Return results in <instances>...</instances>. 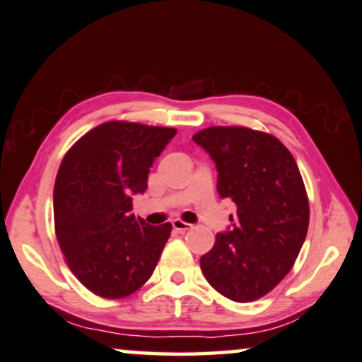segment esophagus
I'll list each match as a JSON object with an SVG mask.
<instances>
[{
  "label": "esophagus",
  "mask_w": 362,
  "mask_h": 362,
  "mask_svg": "<svg viewBox=\"0 0 362 362\" xmlns=\"http://www.w3.org/2000/svg\"><path fill=\"white\" fill-rule=\"evenodd\" d=\"M172 226H173V230L180 231V233H185V231L192 230V225L187 223V221H182V220H173Z\"/></svg>",
  "instance_id": "esophagus-1"
}]
</instances>
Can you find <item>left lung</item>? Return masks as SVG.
Instances as JSON below:
<instances>
[{
	"label": "left lung",
	"mask_w": 362,
	"mask_h": 362,
	"mask_svg": "<svg viewBox=\"0 0 362 362\" xmlns=\"http://www.w3.org/2000/svg\"><path fill=\"white\" fill-rule=\"evenodd\" d=\"M192 139L215 162L218 195L237 205L231 230L216 233L200 268L220 295L255 301L290 273L305 243L310 202L300 168L267 132L214 125Z\"/></svg>",
	"instance_id": "left-lung-1"
}]
</instances>
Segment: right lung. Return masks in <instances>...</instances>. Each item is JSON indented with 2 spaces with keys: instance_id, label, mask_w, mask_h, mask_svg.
<instances>
[{
  "instance_id": "1",
  "label": "right lung",
  "mask_w": 362,
  "mask_h": 362,
  "mask_svg": "<svg viewBox=\"0 0 362 362\" xmlns=\"http://www.w3.org/2000/svg\"><path fill=\"white\" fill-rule=\"evenodd\" d=\"M177 134L127 120L90 129L62 158L54 184L56 238L67 267L94 295L120 300L157 267L172 225L129 214L144 194L156 157Z\"/></svg>"
}]
</instances>
